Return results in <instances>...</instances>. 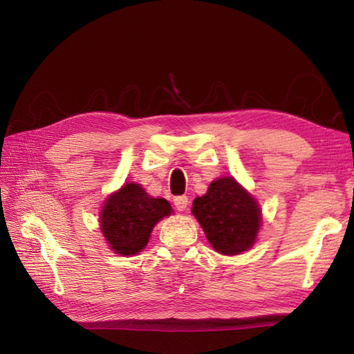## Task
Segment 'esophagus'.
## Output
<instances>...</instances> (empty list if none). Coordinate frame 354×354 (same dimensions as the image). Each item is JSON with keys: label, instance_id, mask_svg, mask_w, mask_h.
I'll list each match as a JSON object with an SVG mask.
<instances>
[{"label": "esophagus", "instance_id": "1", "mask_svg": "<svg viewBox=\"0 0 354 354\" xmlns=\"http://www.w3.org/2000/svg\"><path fill=\"white\" fill-rule=\"evenodd\" d=\"M173 202H175V207L179 209V212H184V209H187V207L190 204V201L187 196H176Z\"/></svg>", "mask_w": 354, "mask_h": 354}]
</instances>
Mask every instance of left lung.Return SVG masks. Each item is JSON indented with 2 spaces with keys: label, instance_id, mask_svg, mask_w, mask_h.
<instances>
[{
  "label": "left lung",
  "instance_id": "left-lung-1",
  "mask_svg": "<svg viewBox=\"0 0 354 354\" xmlns=\"http://www.w3.org/2000/svg\"><path fill=\"white\" fill-rule=\"evenodd\" d=\"M192 212L217 252L236 255L254 245L261 221L260 208L234 178L213 181L204 196L193 201Z\"/></svg>",
  "mask_w": 354,
  "mask_h": 354
}]
</instances>
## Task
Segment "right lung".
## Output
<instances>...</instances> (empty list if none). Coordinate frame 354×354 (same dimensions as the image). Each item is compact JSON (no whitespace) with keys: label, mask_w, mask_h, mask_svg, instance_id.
Returning a JSON list of instances; mask_svg holds the SVG:
<instances>
[{"label":"right lung","mask_w":354,"mask_h":354,"mask_svg":"<svg viewBox=\"0 0 354 354\" xmlns=\"http://www.w3.org/2000/svg\"><path fill=\"white\" fill-rule=\"evenodd\" d=\"M170 213L167 201L149 196L140 184L131 183L104 202L100 228L117 254L133 255L146 246L156 222Z\"/></svg>","instance_id":"right-lung-1"}]
</instances>
